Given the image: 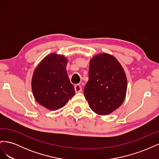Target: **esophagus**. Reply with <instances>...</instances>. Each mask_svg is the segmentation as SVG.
I'll return each mask as SVG.
<instances>
[{
    "label": "esophagus",
    "instance_id": "34e87169",
    "mask_svg": "<svg viewBox=\"0 0 159 159\" xmlns=\"http://www.w3.org/2000/svg\"><path fill=\"white\" fill-rule=\"evenodd\" d=\"M81 90H82V88H81V85L80 84H76L75 85V91L76 93L81 92Z\"/></svg>",
    "mask_w": 159,
    "mask_h": 159
}]
</instances>
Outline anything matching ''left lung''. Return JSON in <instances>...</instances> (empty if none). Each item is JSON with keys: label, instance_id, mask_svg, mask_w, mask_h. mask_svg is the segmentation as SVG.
Returning <instances> with one entry per match:
<instances>
[{"label": "left lung", "instance_id": "left-lung-1", "mask_svg": "<svg viewBox=\"0 0 159 159\" xmlns=\"http://www.w3.org/2000/svg\"><path fill=\"white\" fill-rule=\"evenodd\" d=\"M127 89L125 72L113 56L102 53L91 59L84 94L93 112L99 115L113 113L123 103Z\"/></svg>", "mask_w": 159, "mask_h": 159}]
</instances>
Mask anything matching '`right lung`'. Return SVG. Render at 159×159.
I'll list each match as a JSON object with an SVG mask.
<instances>
[{"label":"right lung","instance_id":"obj_1","mask_svg":"<svg viewBox=\"0 0 159 159\" xmlns=\"http://www.w3.org/2000/svg\"><path fill=\"white\" fill-rule=\"evenodd\" d=\"M64 55L52 53L38 65L32 78V90L36 102L45 108L55 111L63 107L75 92L70 83Z\"/></svg>","mask_w":159,"mask_h":159}]
</instances>
